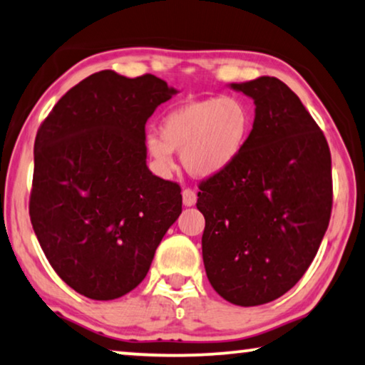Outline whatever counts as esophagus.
<instances>
[{
    "label": "esophagus",
    "instance_id": "34e87169",
    "mask_svg": "<svg viewBox=\"0 0 365 365\" xmlns=\"http://www.w3.org/2000/svg\"><path fill=\"white\" fill-rule=\"evenodd\" d=\"M195 200H197V194H195L192 189H184L182 191V202L184 205H187V207H192L195 204Z\"/></svg>",
    "mask_w": 365,
    "mask_h": 365
}]
</instances>
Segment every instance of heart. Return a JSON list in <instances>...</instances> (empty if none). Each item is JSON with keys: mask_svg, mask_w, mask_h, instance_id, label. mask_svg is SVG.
<instances>
[{"mask_svg": "<svg viewBox=\"0 0 365 365\" xmlns=\"http://www.w3.org/2000/svg\"><path fill=\"white\" fill-rule=\"evenodd\" d=\"M253 112L235 95L195 100L163 117L160 135H146L145 146L160 173L174 166L181 151L182 166L195 178H212L229 170L244 151L252 133Z\"/></svg>", "mask_w": 365, "mask_h": 365, "instance_id": "heart-1", "label": "heart"}]
</instances>
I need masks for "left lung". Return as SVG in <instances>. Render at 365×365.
Returning <instances> with one entry per match:
<instances>
[{"instance_id": "obj_1", "label": "left lung", "mask_w": 365, "mask_h": 365, "mask_svg": "<svg viewBox=\"0 0 365 365\" xmlns=\"http://www.w3.org/2000/svg\"><path fill=\"white\" fill-rule=\"evenodd\" d=\"M229 87L253 100L255 120L239 160L199 186L202 260L222 298L258 306L292 289L318 253L332 207L331 153L279 78Z\"/></svg>"}]
</instances>
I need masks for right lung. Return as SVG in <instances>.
Here are the masks:
<instances>
[{"label":"right lung","instance_id":"add662e5","mask_svg":"<svg viewBox=\"0 0 365 365\" xmlns=\"http://www.w3.org/2000/svg\"><path fill=\"white\" fill-rule=\"evenodd\" d=\"M178 91L151 73H92L36 135L29 215L56 273L108 301L143 282L182 210L181 187L146 166L145 125Z\"/></svg>","mask_w":365,"mask_h":365}]
</instances>
